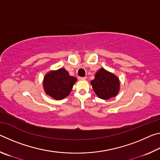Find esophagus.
Here are the masks:
<instances>
[{"label": "esophagus", "mask_w": 160, "mask_h": 160, "mask_svg": "<svg viewBox=\"0 0 160 160\" xmlns=\"http://www.w3.org/2000/svg\"><path fill=\"white\" fill-rule=\"evenodd\" d=\"M86 77H78V80H86Z\"/></svg>", "instance_id": "34e87169"}]
</instances>
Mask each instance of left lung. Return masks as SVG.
Instances as JSON below:
<instances>
[{
	"label": "left lung",
	"instance_id": "1",
	"mask_svg": "<svg viewBox=\"0 0 160 160\" xmlns=\"http://www.w3.org/2000/svg\"><path fill=\"white\" fill-rule=\"evenodd\" d=\"M91 85L99 98L109 99L117 94L120 83L114 75L101 68L95 74L94 79L91 81Z\"/></svg>",
	"mask_w": 160,
	"mask_h": 160
}]
</instances>
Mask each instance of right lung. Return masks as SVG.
<instances>
[{
	"instance_id": "right-lung-1",
	"label": "right lung",
	"mask_w": 160,
	"mask_h": 160,
	"mask_svg": "<svg viewBox=\"0 0 160 160\" xmlns=\"http://www.w3.org/2000/svg\"><path fill=\"white\" fill-rule=\"evenodd\" d=\"M77 78L70 76L64 68L49 72L44 79L46 93L56 100L63 99L70 94Z\"/></svg>"
}]
</instances>
